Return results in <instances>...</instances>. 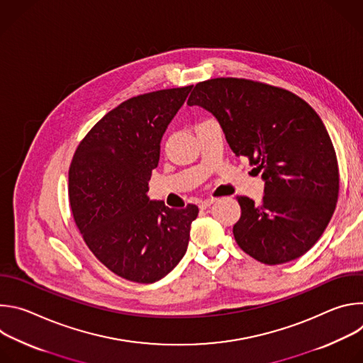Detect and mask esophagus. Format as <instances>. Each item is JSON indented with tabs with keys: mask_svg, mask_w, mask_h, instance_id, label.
Segmentation results:
<instances>
[{
	"mask_svg": "<svg viewBox=\"0 0 363 363\" xmlns=\"http://www.w3.org/2000/svg\"><path fill=\"white\" fill-rule=\"evenodd\" d=\"M214 202H216V198H208V199H203V201H201V202H199V208H202V210L208 208V206H211Z\"/></svg>",
	"mask_w": 363,
	"mask_h": 363,
	"instance_id": "esophagus-1",
	"label": "esophagus"
}]
</instances>
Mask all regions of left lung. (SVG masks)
Masks as SVG:
<instances>
[{
	"mask_svg": "<svg viewBox=\"0 0 363 363\" xmlns=\"http://www.w3.org/2000/svg\"><path fill=\"white\" fill-rule=\"evenodd\" d=\"M189 106L220 122L235 157H245L266 181L260 203L238 196V247L264 264H283L312 248L339 196L332 139L315 109L297 94L263 82L217 77L195 84Z\"/></svg>",
	"mask_w": 363,
	"mask_h": 363,
	"instance_id": "8db88e82",
	"label": "left lung"
}]
</instances>
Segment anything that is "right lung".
Listing matches in <instances>:
<instances>
[{
  "mask_svg": "<svg viewBox=\"0 0 363 363\" xmlns=\"http://www.w3.org/2000/svg\"><path fill=\"white\" fill-rule=\"evenodd\" d=\"M192 86L143 93L103 116L79 143L69 168L74 223L97 260L135 283L165 277L184 257L198 206L149 201L161 139Z\"/></svg>",
  "mask_w": 363,
  "mask_h": 363,
  "instance_id": "obj_1",
  "label": "right lung"
}]
</instances>
